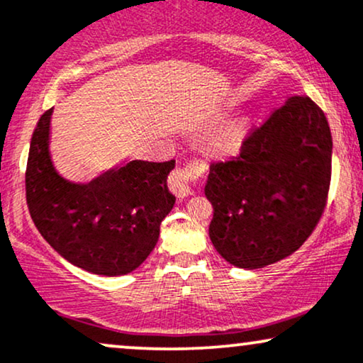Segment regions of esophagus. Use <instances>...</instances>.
I'll list each match as a JSON object with an SVG mask.
<instances>
[{
  "label": "esophagus",
  "mask_w": 363,
  "mask_h": 363,
  "mask_svg": "<svg viewBox=\"0 0 363 363\" xmlns=\"http://www.w3.org/2000/svg\"><path fill=\"white\" fill-rule=\"evenodd\" d=\"M203 174V167L198 162L187 165L186 169H176L169 177V187L177 198H186L193 193V182Z\"/></svg>",
  "instance_id": "obj_1"
}]
</instances>
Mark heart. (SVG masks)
Segmentation results:
<instances>
[{
  "instance_id": "1",
  "label": "heart",
  "mask_w": 363,
  "mask_h": 363,
  "mask_svg": "<svg viewBox=\"0 0 363 363\" xmlns=\"http://www.w3.org/2000/svg\"><path fill=\"white\" fill-rule=\"evenodd\" d=\"M247 138V126L243 121H228L223 126L215 130L208 138L209 154L218 157L235 155L242 150Z\"/></svg>"
}]
</instances>
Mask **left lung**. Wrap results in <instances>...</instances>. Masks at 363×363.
I'll return each instance as SVG.
<instances>
[{"mask_svg":"<svg viewBox=\"0 0 363 363\" xmlns=\"http://www.w3.org/2000/svg\"><path fill=\"white\" fill-rule=\"evenodd\" d=\"M333 140L325 113L292 96L245 140L242 154L209 167V238L240 269L276 264L306 242L325 211Z\"/></svg>","mask_w":363,"mask_h":363,"instance_id":"8db88e82","label":"left lung"}]
</instances>
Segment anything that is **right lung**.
I'll list each match as a JSON object with an SVG mask.
<instances>
[{
    "label": "right lung",
    "mask_w": 363,
    "mask_h": 363,
    "mask_svg": "<svg viewBox=\"0 0 363 363\" xmlns=\"http://www.w3.org/2000/svg\"><path fill=\"white\" fill-rule=\"evenodd\" d=\"M52 108L38 120L27 162V204L54 250L98 276H125L143 264L176 203L167 176L176 160H125L89 182L57 172L50 155Z\"/></svg>",
    "instance_id": "obj_1"
}]
</instances>
